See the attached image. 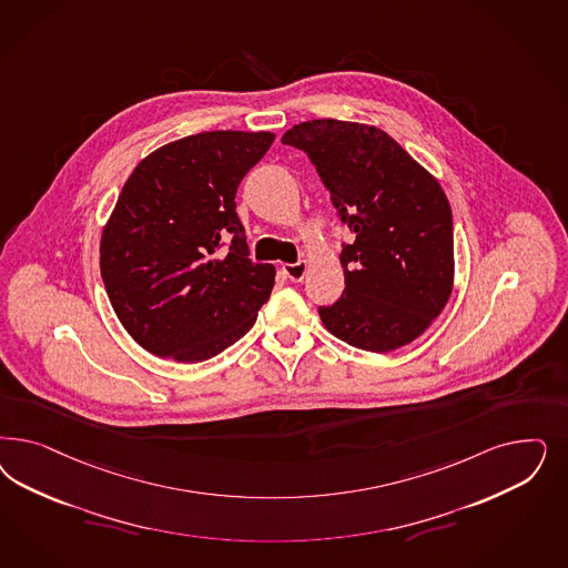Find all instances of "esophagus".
I'll return each instance as SVG.
<instances>
[{
	"label": "esophagus",
	"instance_id": "esophagus-1",
	"mask_svg": "<svg viewBox=\"0 0 568 568\" xmlns=\"http://www.w3.org/2000/svg\"><path fill=\"white\" fill-rule=\"evenodd\" d=\"M282 272L291 280V282H301L305 274H307V263L298 261V263H286L282 265Z\"/></svg>",
	"mask_w": 568,
	"mask_h": 568
}]
</instances>
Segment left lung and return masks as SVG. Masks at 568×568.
Instances as JSON below:
<instances>
[{"instance_id": "1", "label": "left lung", "mask_w": 568, "mask_h": 568, "mask_svg": "<svg viewBox=\"0 0 568 568\" xmlns=\"http://www.w3.org/2000/svg\"><path fill=\"white\" fill-rule=\"evenodd\" d=\"M282 144L307 152L338 217L343 296L320 307L324 326L351 347L409 345L454 288L452 206L439 182L383 129L336 119L298 123Z\"/></svg>"}]
</instances>
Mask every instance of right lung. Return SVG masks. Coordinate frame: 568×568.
Wrapping results in <instances>:
<instances>
[{
  "label": "right lung",
  "mask_w": 568,
  "mask_h": 568,
  "mask_svg": "<svg viewBox=\"0 0 568 568\" xmlns=\"http://www.w3.org/2000/svg\"><path fill=\"white\" fill-rule=\"evenodd\" d=\"M270 131H202L154 150L123 185L100 242L110 305L152 355L199 364L255 324L274 265L253 263L236 190Z\"/></svg>",
  "instance_id": "add662e5"
}]
</instances>
